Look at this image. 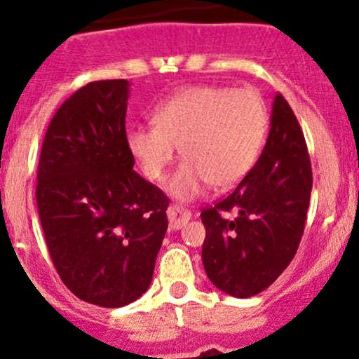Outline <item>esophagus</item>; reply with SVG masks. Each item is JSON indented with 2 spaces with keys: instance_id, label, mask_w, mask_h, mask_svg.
Instances as JSON below:
<instances>
[{
  "instance_id": "obj_1",
  "label": "esophagus",
  "mask_w": 359,
  "mask_h": 359,
  "mask_svg": "<svg viewBox=\"0 0 359 359\" xmlns=\"http://www.w3.org/2000/svg\"><path fill=\"white\" fill-rule=\"evenodd\" d=\"M168 216V224H170L172 230H180V228L191 219V212L184 210L182 206H170L167 210Z\"/></svg>"
}]
</instances>
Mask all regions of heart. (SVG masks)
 Segmentation results:
<instances>
[{
	"mask_svg": "<svg viewBox=\"0 0 359 359\" xmlns=\"http://www.w3.org/2000/svg\"><path fill=\"white\" fill-rule=\"evenodd\" d=\"M155 128L137 126L126 143L141 172L161 180L175 160L184 161L168 180V192L192 201L212 189H230L247 177L266 141V102L255 88L189 86L165 98L151 114Z\"/></svg>",
	"mask_w": 359,
	"mask_h": 359,
	"instance_id": "1",
	"label": "heart"
}]
</instances>
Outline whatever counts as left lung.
Masks as SVG:
<instances>
[{
  "instance_id": "1",
  "label": "left lung",
  "mask_w": 359,
  "mask_h": 359,
  "mask_svg": "<svg viewBox=\"0 0 359 359\" xmlns=\"http://www.w3.org/2000/svg\"><path fill=\"white\" fill-rule=\"evenodd\" d=\"M312 192V165L297 116L276 93L261 156L226 198L201 212L203 264L223 293L250 298L279 278L297 254Z\"/></svg>"
}]
</instances>
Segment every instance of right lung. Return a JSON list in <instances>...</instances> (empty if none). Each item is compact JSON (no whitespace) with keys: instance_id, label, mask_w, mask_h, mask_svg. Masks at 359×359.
Masks as SVG:
<instances>
[{"instance_id":"1","label":"right lung","mask_w":359,"mask_h":359,"mask_svg":"<svg viewBox=\"0 0 359 359\" xmlns=\"http://www.w3.org/2000/svg\"><path fill=\"white\" fill-rule=\"evenodd\" d=\"M128 98V80L74 92L47 128L37 168L35 198L54 267L71 293L105 309L149 288L168 226V198L133 170Z\"/></svg>"}]
</instances>
